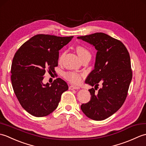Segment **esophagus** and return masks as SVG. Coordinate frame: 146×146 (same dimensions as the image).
Instances as JSON below:
<instances>
[{
    "label": "esophagus",
    "mask_w": 146,
    "mask_h": 146,
    "mask_svg": "<svg viewBox=\"0 0 146 146\" xmlns=\"http://www.w3.org/2000/svg\"><path fill=\"white\" fill-rule=\"evenodd\" d=\"M69 88L70 90H79L80 88L78 86H75V85H71L69 86Z\"/></svg>",
    "instance_id": "obj_1"
}]
</instances>
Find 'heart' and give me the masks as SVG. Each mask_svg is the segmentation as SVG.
I'll return each mask as SVG.
<instances>
[{
	"label": "heart",
	"mask_w": 146,
	"mask_h": 146,
	"mask_svg": "<svg viewBox=\"0 0 146 146\" xmlns=\"http://www.w3.org/2000/svg\"><path fill=\"white\" fill-rule=\"evenodd\" d=\"M76 50L77 53H78L80 58L82 59H83L86 57L91 58V53L90 51L87 48H86L84 46H78L76 48ZM65 54V52H62L60 54L59 56V61H61L62 59L63 58ZM64 78L67 80L68 81H69L71 83H78L81 82L82 75L80 73H78L74 71H66L65 72L63 75Z\"/></svg>",
	"instance_id": "heart-1"
}]
</instances>
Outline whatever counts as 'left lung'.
<instances>
[{
	"mask_svg": "<svg viewBox=\"0 0 146 146\" xmlns=\"http://www.w3.org/2000/svg\"><path fill=\"white\" fill-rule=\"evenodd\" d=\"M94 45L97 50L95 68L85 83L94 86L89 90L90 100L83 104L81 109L94 120H103L119 109L124 103L132 78L131 58L125 45L120 40L103 33L79 36ZM102 87L97 92L98 83Z\"/></svg>",
	"mask_w": 146,
	"mask_h": 146,
	"instance_id": "8db88e82",
	"label": "left lung"
}]
</instances>
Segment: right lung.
Masks as SVG:
<instances>
[{
	"mask_svg": "<svg viewBox=\"0 0 146 146\" xmlns=\"http://www.w3.org/2000/svg\"><path fill=\"white\" fill-rule=\"evenodd\" d=\"M73 36L37 35L15 52L11 65L12 88L21 106L37 117L52 113L58 106L61 96L68 86L60 78L51 83H42L46 71L54 73L59 50Z\"/></svg>",
	"mask_w": 146,
	"mask_h": 146,
	"instance_id": "1",
	"label": "right lung"
}]
</instances>
